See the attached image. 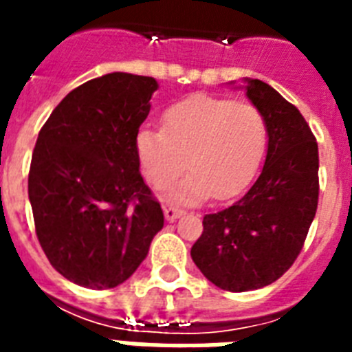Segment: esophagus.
I'll use <instances>...</instances> for the list:
<instances>
[{"label": "esophagus", "instance_id": "obj_1", "mask_svg": "<svg viewBox=\"0 0 352 352\" xmlns=\"http://www.w3.org/2000/svg\"><path fill=\"white\" fill-rule=\"evenodd\" d=\"M182 214H184V210L179 208V206H173V204H168V206H164V215L168 221H175L177 217H181Z\"/></svg>", "mask_w": 352, "mask_h": 352}]
</instances>
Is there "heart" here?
Masks as SVG:
<instances>
[{
    "label": "heart",
    "mask_w": 352,
    "mask_h": 352,
    "mask_svg": "<svg viewBox=\"0 0 352 352\" xmlns=\"http://www.w3.org/2000/svg\"><path fill=\"white\" fill-rule=\"evenodd\" d=\"M267 146V122L254 104L193 95L168 107L162 129L144 127L137 153L155 188L190 175L168 190L171 201H225L248 186Z\"/></svg>",
    "instance_id": "heart-1"
}]
</instances>
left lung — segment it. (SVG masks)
<instances>
[{"instance_id":"1","label":"left lung","mask_w":352,"mask_h":352,"mask_svg":"<svg viewBox=\"0 0 352 352\" xmlns=\"http://www.w3.org/2000/svg\"><path fill=\"white\" fill-rule=\"evenodd\" d=\"M246 82V96L267 122V160L239 201L204 215L192 246L199 270L230 292L267 287L292 267L320 193L318 142L303 115L261 80Z\"/></svg>"}]
</instances>
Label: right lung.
Instances as JSON below:
<instances>
[{"instance_id": "right-lung-1", "label": "right lung", "mask_w": 352, "mask_h": 352, "mask_svg": "<svg viewBox=\"0 0 352 352\" xmlns=\"http://www.w3.org/2000/svg\"><path fill=\"white\" fill-rule=\"evenodd\" d=\"M157 87L151 76L104 74L71 91L40 129L29 170L36 235L73 283H124L164 226L137 153Z\"/></svg>"}]
</instances>
